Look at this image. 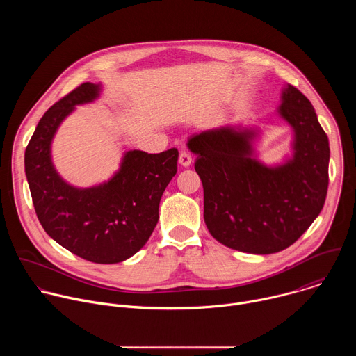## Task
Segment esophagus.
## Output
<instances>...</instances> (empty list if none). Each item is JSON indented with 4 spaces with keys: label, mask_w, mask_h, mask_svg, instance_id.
Returning a JSON list of instances; mask_svg holds the SVG:
<instances>
[{
    "label": "esophagus",
    "mask_w": 356,
    "mask_h": 356,
    "mask_svg": "<svg viewBox=\"0 0 356 356\" xmlns=\"http://www.w3.org/2000/svg\"><path fill=\"white\" fill-rule=\"evenodd\" d=\"M193 163V158L187 154V152H180L179 155V165L183 168H188Z\"/></svg>",
    "instance_id": "34e87169"
}]
</instances>
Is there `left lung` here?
I'll list each match as a JSON object with an SVG mask.
<instances>
[{
    "mask_svg": "<svg viewBox=\"0 0 356 356\" xmlns=\"http://www.w3.org/2000/svg\"><path fill=\"white\" fill-rule=\"evenodd\" d=\"M275 114L293 131L291 152L282 163L259 159V127L222 125L187 140L204 188L210 234L231 249L255 255L294 243L318 217L328 188V138L309 98L286 84Z\"/></svg>",
    "mask_w": 356,
    "mask_h": 356,
    "instance_id": "1",
    "label": "left lung"
}]
</instances>
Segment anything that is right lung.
Returning <instances> with one entry per match:
<instances>
[{
  "instance_id": "right-lung-1",
  "label": "right lung",
  "mask_w": 356,
  "mask_h": 356,
  "mask_svg": "<svg viewBox=\"0 0 356 356\" xmlns=\"http://www.w3.org/2000/svg\"><path fill=\"white\" fill-rule=\"evenodd\" d=\"M101 91V83H84L44 113L25 150V173L36 216L50 238L86 261L120 264L154 232L179 152L125 150L108 180L91 187L67 183L54 165L55 135L77 106L94 103Z\"/></svg>"
}]
</instances>
